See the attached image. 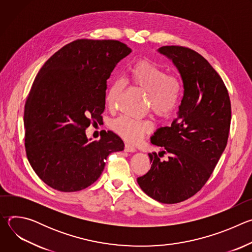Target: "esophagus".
<instances>
[{
    "mask_svg": "<svg viewBox=\"0 0 252 252\" xmlns=\"http://www.w3.org/2000/svg\"><path fill=\"white\" fill-rule=\"evenodd\" d=\"M125 151L126 153H134V152H136V149L133 146L129 145V143H126V145H125Z\"/></svg>",
    "mask_w": 252,
    "mask_h": 252,
    "instance_id": "esophagus-1",
    "label": "esophagus"
}]
</instances>
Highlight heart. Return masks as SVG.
Segmentation results:
<instances>
[{
    "instance_id": "heart-1",
    "label": "heart",
    "mask_w": 252,
    "mask_h": 252,
    "mask_svg": "<svg viewBox=\"0 0 252 252\" xmlns=\"http://www.w3.org/2000/svg\"><path fill=\"white\" fill-rule=\"evenodd\" d=\"M129 80L133 87L147 94L149 105L158 118H167L178 104L181 87L176 78L150 60H139L129 69ZM126 89L124 80H115L105 95L106 104L115 109ZM112 129L129 142L138 141L153 129L150 121L133 120L121 116L111 123Z\"/></svg>"
}]
</instances>
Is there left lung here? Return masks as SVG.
<instances>
[{"mask_svg": "<svg viewBox=\"0 0 252 252\" xmlns=\"http://www.w3.org/2000/svg\"><path fill=\"white\" fill-rule=\"evenodd\" d=\"M158 52L177 68L184 94L177 118L152 136L162 151L149 154L151 169L137 184L150 197L172 204L194 195L211 175L227 143L231 104L223 81L198 53L179 46ZM164 153L169 157L161 161Z\"/></svg>", "mask_w": 252, "mask_h": 252, "instance_id": "1", "label": "left lung"}]
</instances>
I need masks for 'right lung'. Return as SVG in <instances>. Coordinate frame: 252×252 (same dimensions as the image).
<instances>
[{"label":"right lung","instance_id":"add662e5","mask_svg":"<svg viewBox=\"0 0 252 252\" xmlns=\"http://www.w3.org/2000/svg\"><path fill=\"white\" fill-rule=\"evenodd\" d=\"M130 53L119 41L77 40L55 53L35 77L25 104V147L31 166L52 189H87L109 155L124 151L115 132L91 141L86 128L101 118L106 81Z\"/></svg>","mask_w":252,"mask_h":252}]
</instances>
